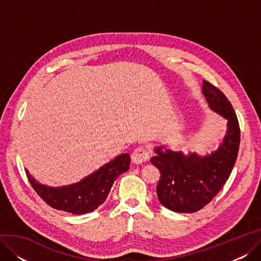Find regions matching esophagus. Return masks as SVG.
<instances>
[{
	"label": "esophagus",
	"mask_w": 261,
	"mask_h": 261,
	"mask_svg": "<svg viewBox=\"0 0 261 261\" xmlns=\"http://www.w3.org/2000/svg\"><path fill=\"white\" fill-rule=\"evenodd\" d=\"M131 159L134 164H143L150 160V152L145 147H139L132 152Z\"/></svg>",
	"instance_id": "esophagus-1"
}]
</instances>
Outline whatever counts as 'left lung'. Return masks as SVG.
I'll use <instances>...</instances> for the list:
<instances>
[{
  "instance_id": "1",
  "label": "left lung",
  "mask_w": 261,
  "mask_h": 261,
  "mask_svg": "<svg viewBox=\"0 0 261 261\" xmlns=\"http://www.w3.org/2000/svg\"><path fill=\"white\" fill-rule=\"evenodd\" d=\"M203 94L212 110L227 119V133L217 151L204 158L184 155L156 148L151 163L160 169L156 186L159 201L170 211L195 213L208 204L229 177L240 145L238 118L230 101L221 90L203 81Z\"/></svg>"
}]
</instances>
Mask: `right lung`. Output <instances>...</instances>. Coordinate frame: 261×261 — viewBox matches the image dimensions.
Returning a JSON list of instances; mask_svg holds the SVG:
<instances>
[{
  "label": "right lung",
  "instance_id": "1",
  "mask_svg": "<svg viewBox=\"0 0 261 261\" xmlns=\"http://www.w3.org/2000/svg\"><path fill=\"white\" fill-rule=\"evenodd\" d=\"M130 168V155L120 154L84 180L68 186L48 187L39 184L30 172L26 176L36 193L53 208L81 215L91 213L101 205L116 177Z\"/></svg>",
  "mask_w": 261,
  "mask_h": 261
}]
</instances>
